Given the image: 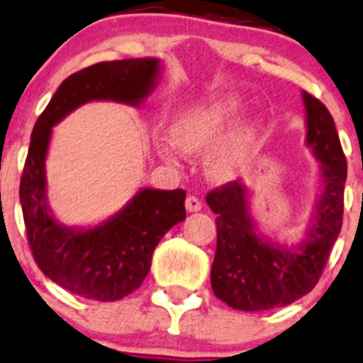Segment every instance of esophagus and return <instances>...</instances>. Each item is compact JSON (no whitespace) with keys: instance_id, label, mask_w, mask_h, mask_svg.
Here are the masks:
<instances>
[{"instance_id":"esophagus-1","label":"esophagus","mask_w":363,"mask_h":363,"mask_svg":"<svg viewBox=\"0 0 363 363\" xmlns=\"http://www.w3.org/2000/svg\"><path fill=\"white\" fill-rule=\"evenodd\" d=\"M186 209H188L189 213H197L202 209V202L199 201L197 197H193V195H189L188 199H186Z\"/></svg>"}]
</instances>
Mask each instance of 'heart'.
Wrapping results in <instances>:
<instances>
[{
  "label": "heart",
  "mask_w": 363,
  "mask_h": 363,
  "mask_svg": "<svg viewBox=\"0 0 363 363\" xmlns=\"http://www.w3.org/2000/svg\"><path fill=\"white\" fill-rule=\"evenodd\" d=\"M242 111V101L235 96L184 107L170 127L172 141L186 154H201L211 148L204 159L206 175L215 182L235 181L249 162L259 134V123L254 121L227 132L238 121ZM159 150L166 159L174 157L168 145H161Z\"/></svg>",
  "instance_id": "b5f03b06"
}]
</instances>
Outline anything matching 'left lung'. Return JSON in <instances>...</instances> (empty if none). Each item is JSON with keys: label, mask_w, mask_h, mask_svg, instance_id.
<instances>
[{"label": "left lung", "mask_w": 363, "mask_h": 363, "mask_svg": "<svg viewBox=\"0 0 363 363\" xmlns=\"http://www.w3.org/2000/svg\"><path fill=\"white\" fill-rule=\"evenodd\" d=\"M306 147L319 164V195L299 243H279L258 229L250 215V191L235 181L208 193L216 215V254L211 289L220 301L242 311L286 306L319 283L342 229L347 162L326 105L303 91Z\"/></svg>", "instance_id": "8db88e82"}]
</instances>
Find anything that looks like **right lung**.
<instances>
[{
    "label": "right lung",
    "instance_id": "obj_1",
    "mask_svg": "<svg viewBox=\"0 0 363 363\" xmlns=\"http://www.w3.org/2000/svg\"><path fill=\"white\" fill-rule=\"evenodd\" d=\"M161 60L100 62L67 77L37 120L19 201L33 259L46 277L86 299H123L140 289L162 236L186 218L184 189L141 188L118 213L91 228H67L48 204L46 155L53 127L87 101L138 105L154 91Z\"/></svg>",
    "mask_w": 363,
    "mask_h": 363
}]
</instances>
